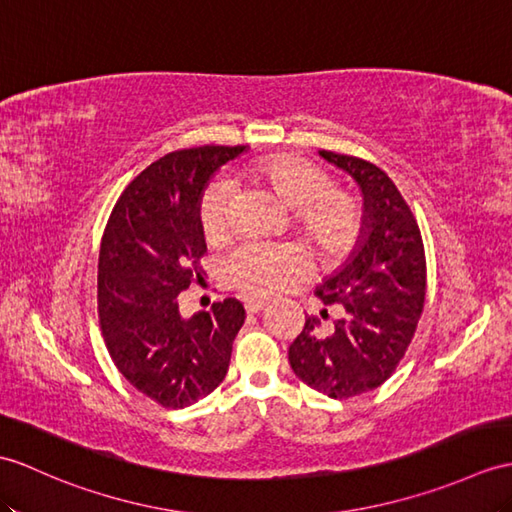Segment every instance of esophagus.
<instances>
[{
  "label": "esophagus",
  "mask_w": 512,
  "mask_h": 512,
  "mask_svg": "<svg viewBox=\"0 0 512 512\" xmlns=\"http://www.w3.org/2000/svg\"><path fill=\"white\" fill-rule=\"evenodd\" d=\"M244 307H246L248 314H259L261 310H264V307H268V303L261 301V299H246Z\"/></svg>",
  "instance_id": "1"
}]
</instances>
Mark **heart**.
<instances>
[{"label": "heart", "instance_id": "1", "mask_svg": "<svg viewBox=\"0 0 512 512\" xmlns=\"http://www.w3.org/2000/svg\"><path fill=\"white\" fill-rule=\"evenodd\" d=\"M244 178L270 189L294 211L296 231L320 253L340 257L351 251L362 229V213L351 196L334 192L331 178L314 163L292 154H270L244 170ZM231 189L211 183L198 205V224L207 242H220L229 227ZM310 261L292 246L244 244L224 261V277L246 294L268 296L303 279Z\"/></svg>", "mask_w": 512, "mask_h": 512}]
</instances>
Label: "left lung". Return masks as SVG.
<instances>
[{"mask_svg":"<svg viewBox=\"0 0 512 512\" xmlns=\"http://www.w3.org/2000/svg\"><path fill=\"white\" fill-rule=\"evenodd\" d=\"M318 154L358 183L364 216L347 264L316 288L342 316L327 336L318 334L320 320L307 316L288 360L310 388L347 399L382 386L406 355L425 303V251L408 202L384 170L349 154ZM320 314L327 318V310Z\"/></svg>","mask_w":512,"mask_h":512,"instance_id":"left-lung-1","label":"left lung"}]
</instances>
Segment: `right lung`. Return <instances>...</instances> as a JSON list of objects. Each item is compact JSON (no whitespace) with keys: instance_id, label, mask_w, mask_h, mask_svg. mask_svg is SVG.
Listing matches in <instances>:
<instances>
[{"instance_id":"obj_1","label":"right lung","mask_w":512,"mask_h":512,"mask_svg":"<svg viewBox=\"0 0 512 512\" xmlns=\"http://www.w3.org/2000/svg\"><path fill=\"white\" fill-rule=\"evenodd\" d=\"M246 146L176 150L141 172L117 200L102 235L98 316L115 366L141 395L185 408L216 390L244 325L237 299L181 316L178 294L200 279L207 244L198 224L202 192Z\"/></svg>"}]
</instances>
